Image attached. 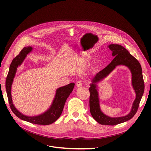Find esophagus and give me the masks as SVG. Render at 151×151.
I'll use <instances>...</instances> for the list:
<instances>
[{
    "label": "esophagus",
    "instance_id": "34e87169",
    "mask_svg": "<svg viewBox=\"0 0 151 151\" xmlns=\"http://www.w3.org/2000/svg\"><path fill=\"white\" fill-rule=\"evenodd\" d=\"M82 85V81H78L77 82H76V86H77V87H81V86Z\"/></svg>",
    "mask_w": 151,
    "mask_h": 151
}]
</instances>
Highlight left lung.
Returning <instances> with one entry per match:
<instances>
[{"label": "left lung", "instance_id": "obj_1", "mask_svg": "<svg viewBox=\"0 0 151 151\" xmlns=\"http://www.w3.org/2000/svg\"><path fill=\"white\" fill-rule=\"evenodd\" d=\"M108 48L115 58L104 69L97 73L91 80L89 91L90 113L93 118L102 125H115L132 119L138 109L139 103L143 96L145 84L140 64L124 47L118 44H111ZM125 65L130 69L132 73V84L136 93L131 111L128 114L121 117H111L105 115L100 109L97 83L105 78L118 65Z\"/></svg>", "mask_w": 151, "mask_h": 151}]
</instances>
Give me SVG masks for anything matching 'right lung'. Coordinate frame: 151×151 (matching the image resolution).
Returning a JSON list of instances; mask_svg holds the SVG:
<instances>
[{
  "instance_id": "right-lung-1",
  "label": "right lung",
  "mask_w": 151,
  "mask_h": 151,
  "mask_svg": "<svg viewBox=\"0 0 151 151\" xmlns=\"http://www.w3.org/2000/svg\"><path fill=\"white\" fill-rule=\"evenodd\" d=\"M33 49V48L32 47H24L21 51L19 54L13 59L6 79V91L11 109L12 112L18 118L35 124L44 125H50L54 122L60 116L64 108V104L73 90L75 83H70L57 88L51 105L50 108L45 112L36 116H27L21 113L17 110L13 104L11 95V87L17 68L22 64L27 55L31 52Z\"/></svg>"
}]
</instances>
